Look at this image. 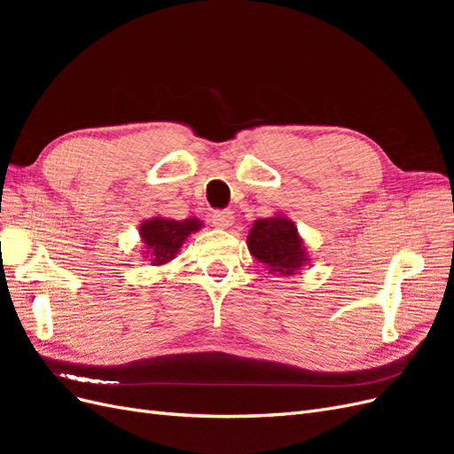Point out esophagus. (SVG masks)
Listing matches in <instances>:
<instances>
[{
    "label": "esophagus",
    "mask_w": 454,
    "mask_h": 454,
    "mask_svg": "<svg viewBox=\"0 0 454 454\" xmlns=\"http://www.w3.org/2000/svg\"><path fill=\"white\" fill-rule=\"evenodd\" d=\"M232 222H235V215L229 210H217L212 214V223L217 229H227L232 225Z\"/></svg>",
    "instance_id": "1"
}]
</instances>
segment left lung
<instances>
[{
  "label": "left lung",
  "mask_w": 454,
  "mask_h": 454,
  "mask_svg": "<svg viewBox=\"0 0 454 454\" xmlns=\"http://www.w3.org/2000/svg\"><path fill=\"white\" fill-rule=\"evenodd\" d=\"M250 254L277 277H294L310 263V255L297 225L284 214L255 219L248 232Z\"/></svg>",
  "instance_id": "left-lung-1"
}]
</instances>
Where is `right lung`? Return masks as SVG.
<instances>
[{
  "mask_svg": "<svg viewBox=\"0 0 454 454\" xmlns=\"http://www.w3.org/2000/svg\"><path fill=\"white\" fill-rule=\"evenodd\" d=\"M204 223L197 217H187L177 222L172 217L155 215L144 219L140 223V240H142V257L149 259L151 265H167L176 259L177 252L189 239V235L199 232Z\"/></svg>",
  "mask_w": 454,
  "mask_h": 454,
  "instance_id": "add662e5",
  "label": "right lung"
}]
</instances>
